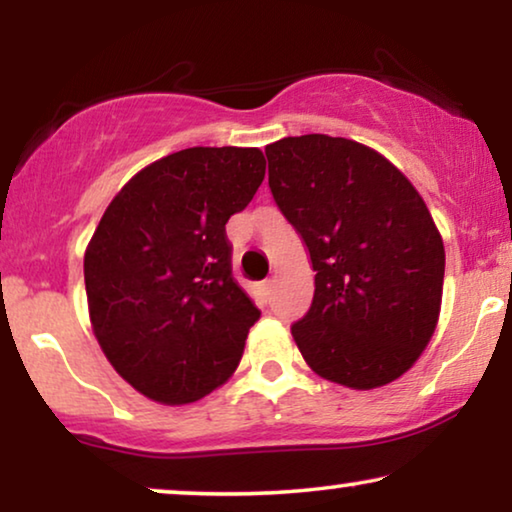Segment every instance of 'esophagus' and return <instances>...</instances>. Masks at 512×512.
<instances>
[{
    "label": "esophagus",
    "instance_id": "34e87169",
    "mask_svg": "<svg viewBox=\"0 0 512 512\" xmlns=\"http://www.w3.org/2000/svg\"><path fill=\"white\" fill-rule=\"evenodd\" d=\"M272 289H275V279H265V282L261 284V296H263L265 300H268Z\"/></svg>",
    "mask_w": 512,
    "mask_h": 512
}]
</instances>
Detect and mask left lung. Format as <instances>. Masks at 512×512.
Listing matches in <instances>:
<instances>
[{"label":"left lung","instance_id":"1","mask_svg":"<svg viewBox=\"0 0 512 512\" xmlns=\"http://www.w3.org/2000/svg\"><path fill=\"white\" fill-rule=\"evenodd\" d=\"M265 156L272 198L317 272L310 310L291 328L305 363L359 391L398 380L443 303L445 247L422 195L354 139L284 137Z\"/></svg>","mask_w":512,"mask_h":512}]
</instances>
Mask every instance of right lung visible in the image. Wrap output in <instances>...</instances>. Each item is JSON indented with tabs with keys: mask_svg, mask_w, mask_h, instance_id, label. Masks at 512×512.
I'll return each mask as SVG.
<instances>
[{
	"mask_svg": "<svg viewBox=\"0 0 512 512\" xmlns=\"http://www.w3.org/2000/svg\"><path fill=\"white\" fill-rule=\"evenodd\" d=\"M263 179L261 149L193 146L146 165L104 209L83 256L90 326L151 401L195 403L240 366L261 312L230 275L226 223Z\"/></svg>",
	"mask_w": 512,
	"mask_h": 512,
	"instance_id": "add662e5",
	"label": "right lung"
}]
</instances>
